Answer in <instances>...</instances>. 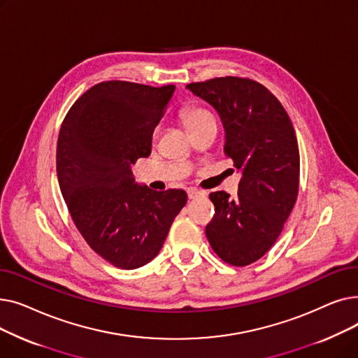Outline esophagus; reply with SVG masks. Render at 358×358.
<instances>
[{
  "mask_svg": "<svg viewBox=\"0 0 358 358\" xmlns=\"http://www.w3.org/2000/svg\"><path fill=\"white\" fill-rule=\"evenodd\" d=\"M187 194H189V199H192V200L204 196V193H201V192H199L196 189H189V190H187Z\"/></svg>",
  "mask_w": 358,
  "mask_h": 358,
  "instance_id": "1",
  "label": "esophagus"
}]
</instances>
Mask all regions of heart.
Returning <instances> with one entry per match:
<instances>
[{"label": "heart", "instance_id": "b5f03b06", "mask_svg": "<svg viewBox=\"0 0 358 358\" xmlns=\"http://www.w3.org/2000/svg\"><path fill=\"white\" fill-rule=\"evenodd\" d=\"M181 117H182V122H184L187 130L197 127L204 122L213 120V116L210 115V113L203 107H199V106L184 107L182 111H181Z\"/></svg>", "mask_w": 358, "mask_h": 358}]
</instances>
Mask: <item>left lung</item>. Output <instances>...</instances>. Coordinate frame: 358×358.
I'll list each match as a JSON object with an SVG mask.
<instances>
[{
	"instance_id": "8db88e82",
	"label": "left lung",
	"mask_w": 358,
	"mask_h": 358,
	"mask_svg": "<svg viewBox=\"0 0 358 358\" xmlns=\"http://www.w3.org/2000/svg\"><path fill=\"white\" fill-rule=\"evenodd\" d=\"M215 107L224 127L223 152L242 171L238 194L215 192L206 236L235 267L252 264L277 241L299 193L300 157L292 120L264 85L241 77L187 85Z\"/></svg>"
}]
</instances>
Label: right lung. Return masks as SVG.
<instances>
[{
	"instance_id": "right-lung-1",
	"label": "right lung",
	"mask_w": 358,
	"mask_h": 358,
	"mask_svg": "<svg viewBox=\"0 0 358 358\" xmlns=\"http://www.w3.org/2000/svg\"><path fill=\"white\" fill-rule=\"evenodd\" d=\"M176 85L104 81L72 104L56 146V173L75 227L90 248L123 270L154 259L187 203L184 190L138 185L130 165L146 158Z\"/></svg>"
}]
</instances>
